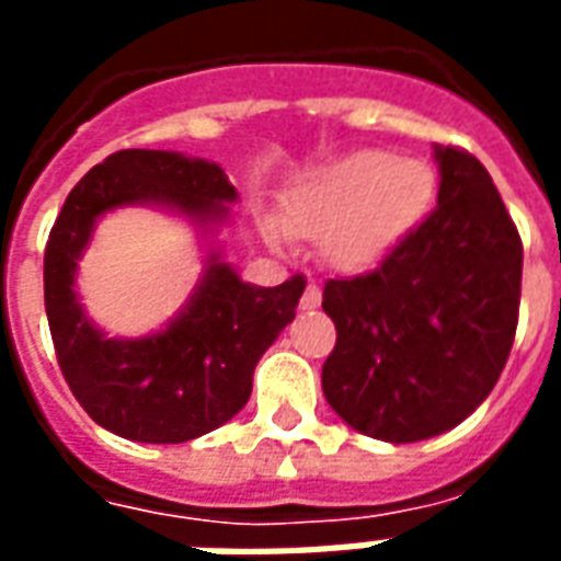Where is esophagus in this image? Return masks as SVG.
Instances as JSON below:
<instances>
[{
	"label": "esophagus",
	"mask_w": 561,
	"mask_h": 561,
	"mask_svg": "<svg viewBox=\"0 0 561 561\" xmlns=\"http://www.w3.org/2000/svg\"><path fill=\"white\" fill-rule=\"evenodd\" d=\"M318 304H321V288H318L316 282H309V285H306L304 297H300V306H304V309H316Z\"/></svg>",
	"instance_id": "obj_1"
}]
</instances>
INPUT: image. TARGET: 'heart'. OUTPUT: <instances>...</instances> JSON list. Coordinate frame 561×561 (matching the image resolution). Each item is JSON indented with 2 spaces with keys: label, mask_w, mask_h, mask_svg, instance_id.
<instances>
[{
  "label": "heart",
  "mask_w": 561,
  "mask_h": 561,
  "mask_svg": "<svg viewBox=\"0 0 561 561\" xmlns=\"http://www.w3.org/2000/svg\"><path fill=\"white\" fill-rule=\"evenodd\" d=\"M435 171L421 159L388 149H357L309 171L282 201V225L291 237L318 240L333 267H376L426 219L435 201ZM279 243V228H267Z\"/></svg>",
  "instance_id": "1"
}]
</instances>
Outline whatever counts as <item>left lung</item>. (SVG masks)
Listing matches in <instances>:
<instances>
[{
	"mask_svg": "<svg viewBox=\"0 0 561 561\" xmlns=\"http://www.w3.org/2000/svg\"><path fill=\"white\" fill-rule=\"evenodd\" d=\"M438 207L376 270L324 285L336 345L330 409L393 445L454 430L481 405L514 345L523 243L471 152L435 147Z\"/></svg>",
	"mask_w": 561,
	"mask_h": 561,
	"instance_id": "obj_1",
	"label": "left lung"
}]
</instances>
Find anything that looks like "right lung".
I'll return each mask as SVG.
<instances>
[{"instance_id":"obj_1","label":"right lung","mask_w":561,"mask_h":561,"mask_svg":"<svg viewBox=\"0 0 561 561\" xmlns=\"http://www.w3.org/2000/svg\"><path fill=\"white\" fill-rule=\"evenodd\" d=\"M231 201L237 188L216 161L168 149H119L66 197L44 249V309L68 388L104 430L147 445H180L228 423L249 402L261 354L294 321L304 276L261 288L213 249L180 316L140 340H111L75 291L78 261L104 213L156 204L216 231Z\"/></svg>"}]
</instances>
